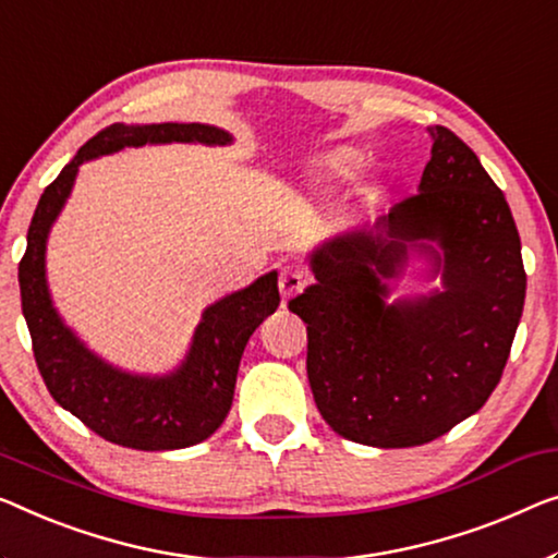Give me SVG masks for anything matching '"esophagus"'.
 Here are the masks:
<instances>
[{
	"mask_svg": "<svg viewBox=\"0 0 558 558\" xmlns=\"http://www.w3.org/2000/svg\"><path fill=\"white\" fill-rule=\"evenodd\" d=\"M280 295L286 298V301H290V298L301 293V290L305 288V272L301 268H295V265H288V268H282L280 272Z\"/></svg>",
	"mask_w": 558,
	"mask_h": 558,
	"instance_id": "esophagus-1",
	"label": "esophagus"
}]
</instances>
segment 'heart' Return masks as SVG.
<instances>
[{"mask_svg": "<svg viewBox=\"0 0 558 558\" xmlns=\"http://www.w3.org/2000/svg\"><path fill=\"white\" fill-rule=\"evenodd\" d=\"M361 165H363V155L353 147L330 149V153L323 157V170H326L330 178H336V180L353 178V174L361 170Z\"/></svg>", "mask_w": 558, "mask_h": 558, "instance_id": "b5f03b06", "label": "heart"}]
</instances>
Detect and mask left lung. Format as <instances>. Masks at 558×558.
<instances>
[{"instance_id": "1", "label": "left lung", "mask_w": 558, "mask_h": 558, "mask_svg": "<svg viewBox=\"0 0 558 558\" xmlns=\"http://www.w3.org/2000/svg\"><path fill=\"white\" fill-rule=\"evenodd\" d=\"M418 195L307 255L315 276L288 303L307 326V380L338 436L428 444L469 418L501 380L526 272L509 203L476 153L428 128ZM413 254L441 288L389 301Z\"/></svg>"}]
</instances>
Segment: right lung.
I'll return each mask as SVG.
<instances>
[{"label": "right lung", "mask_w": 558, "mask_h": 558, "mask_svg": "<svg viewBox=\"0 0 558 558\" xmlns=\"http://www.w3.org/2000/svg\"><path fill=\"white\" fill-rule=\"evenodd\" d=\"M170 143L213 147L230 145L232 135L199 122H118L97 132L39 197L27 232V253L20 263L22 313L47 390L97 436L137 451L195 446L222 426L247 340L280 305L276 270L207 305L185 359L162 376L130 373L107 363L62 320L47 282V240L66 197L72 195L80 165L124 147Z\"/></svg>", "instance_id": "obj_1"}]
</instances>
